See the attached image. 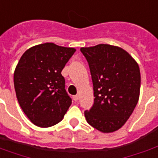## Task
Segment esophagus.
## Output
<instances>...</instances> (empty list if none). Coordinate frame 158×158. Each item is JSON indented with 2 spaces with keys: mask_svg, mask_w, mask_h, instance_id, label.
Here are the masks:
<instances>
[{
  "mask_svg": "<svg viewBox=\"0 0 158 158\" xmlns=\"http://www.w3.org/2000/svg\"><path fill=\"white\" fill-rule=\"evenodd\" d=\"M73 101L77 102V101L79 100V96H78V95H75V96H73Z\"/></svg>",
  "mask_w": 158,
  "mask_h": 158,
  "instance_id": "obj_1",
  "label": "esophagus"
}]
</instances>
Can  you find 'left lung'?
I'll list each match as a JSON object with an SVG mask.
<instances>
[{
    "instance_id": "obj_1",
    "label": "left lung",
    "mask_w": 158,
    "mask_h": 158,
    "mask_svg": "<svg viewBox=\"0 0 158 158\" xmlns=\"http://www.w3.org/2000/svg\"><path fill=\"white\" fill-rule=\"evenodd\" d=\"M94 89V104L85 112L86 121L103 133L116 131L129 119L139 96L140 73L137 62L123 49L100 44L82 47Z\"/></svg>"
}]
</instances>
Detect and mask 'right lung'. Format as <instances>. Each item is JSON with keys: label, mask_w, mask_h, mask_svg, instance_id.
Instances as JSON below:
<instances>
[{"label": "right lung", "mask_w": 158, "mask_h": 158, "mask_svg": "<svg viewBox=\"0 0 158 158\" xmlns=\"http://www.w3.org/2000/svg\"><path fill=\"white\" fill-rule=\"evenodd\" d=\"M75 49L45 43L27 50L14 72L21 108L36 126L47 128L62 119L72 103L62 70Z\"/></svg>", "instance_id": "add662e5"}]
</instances>
